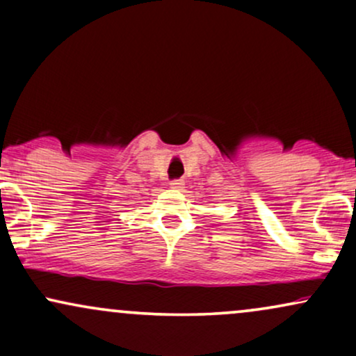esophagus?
I'll return each instance as SVG.
<instances>
[{
  "mask_svg": "<svg viewBox=\"0 0 356 356\" xmlns=\"http://www.w3.org/2000/svg\"><path fill=\"white\" fill-rule=\"evenodd\" d=\"M170 187L175 191H182L184 189V181L182 179H174V181H170Z\"/></svg>",
  "mask_w": 356,
  "mask_h": 356,
  "instance_id": "esophagus-1",
  "label": "esophagus"
}]
</instances>
